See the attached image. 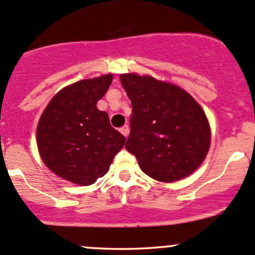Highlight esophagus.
Returning a JSON list of instances; mask_svg holds the SVG:
<instances>
[{"mask_svg":"<svg viewBox=\"0 0 255 255\" xmlns=\"http://www.w3.org/2000/svg\"><path fill=\"white\" fill-rule=\"evenodd\" d=\"M120 130H121V133L126 136V138H127L128 134H129V127H128V126L126 125V126H123V127Z\"/></svg>","mask_w":255,"mask_h":255,"instance_id":"1","label":"esophagus"}]
</instances>
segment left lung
I'll return each mask as SVG.
<instances>
[{
  "mask_svg": "<svg viewBox=\"0 0 255 255\" xmlns=\"http://www.w3.org/2000/svg\"><path fill=\"white\" fill-rule=\"evenodd\" d=\"M132 102L130 133L126 149L145 174L172 183L191 174L211 144L206 114L187 92L151 76L122 74Z\"/></svg>",
  "mask_w": 255,
  "mask_h": 255,
  "instance_id": "8db88e82",
  "label": "left lung"
}]
</instances>
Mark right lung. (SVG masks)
Wrapping results in <instances>:
<instances>
[{
    "mask_svg": "<svg viewBox=\"0 0 255 255\" xmlns=\"http://www.w3.org/2000/svg\"><path fill=\"white\" fill-rule=\"evenodd\" d=\"M113 75L82 80L65 87L47 105L37 126L42 161L60 178L91 185L109 170L126 138L98 110Z\"/></svg>",
    "mask_w": 255,
    "mask_h": 255,
    "instance_id": "obj_1",
    "label": "right lung"
}]
</instances>
